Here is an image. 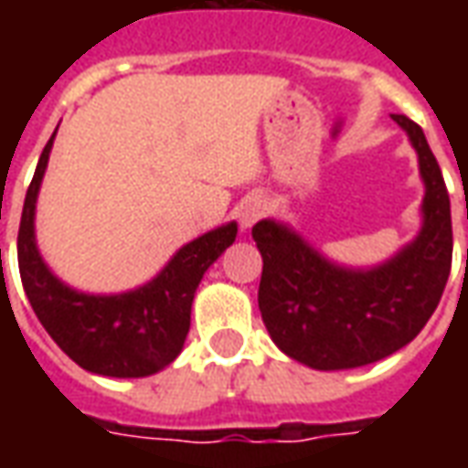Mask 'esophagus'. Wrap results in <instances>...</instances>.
<instances>
[{
	"label": "esophagus",
	"instance_id": "34e87169",
	"mask_svg": "<svg viewBox=\"0 0 468 468\" xmlns=\"http://www.w3.org/2000/svg\"><path fill=\"white\" fill-rule=\"evenodd\" d=\"M263 215H265L263 200H261V197H250V200L240 207V223H243V228H250V225L258 223Z\"/></svg>",
	"mask_w": 468,
	"mask_h": 468
}]
</instances>
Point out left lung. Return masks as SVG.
I'll list each match as a JSON object with an SVG mask.
<instances>
[{
	"label": "left lung",
	"mask_w": 468,
	"mask_h": 468,
	"mask_svg": "<svg viewBox=\"0 0 468 468\" xmlns=\"http://www.w3.org/2000/svg\"><path fill=\"white\" fill-rule=\"evenodd\" d=\"M419 153L423 228L411 245L373 271H348L273 220L253 225L263 255L258 308L275 346L318 371L358 368L421 334L452 271V205L441 167L419 124L393 115ZM468 218V215H466Z\"/></svg>",
	"instance_id": "obj_1"
}]
</instances>
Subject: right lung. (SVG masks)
I'll use <instances>...</instances> for the list:
<instances>
[{
	"label": "right lung",
	"mask_w": 468,
	"mask_h": 468,
	"mask_svg": "<svg viewBox=\"0 0 468 468\" xmlns=\"http://www.w3.org/2000/svg\"><path fill=\"white\" fill-rule=\"evenodd\" d=\"M52 140L55 134L39 154L16 235L27 298L52 341L85 371L112 378L157 373L183 351L197 283L225 248L233 245L238 225L228 223L180 248L163 273L137 291L120 295L77 293L49 273L35 243V203Z\"/></svg>",
	"instance_id": "add662e5"
}]
</instances>
